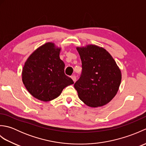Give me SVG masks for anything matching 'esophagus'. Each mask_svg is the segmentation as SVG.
<instances>
[{
	"instance_id": "34e87169",
	"label": "esophagus",
	"mask_w": 146,
	"mask_h": 146,
	"mask_svg": "<svg viewBox=\"0 0 146 146\" xmlns=\"http://www.w3.org/2000/svg\"><path fill=\"white\" fill-rule=\"evenodd\" d=\"M71 79L73 80V81L74 82H76V76H75V75H72V76H71Z\"/></svg>"
}]
</instances>
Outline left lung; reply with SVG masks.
I'll return each mask as SVG.
<instances>
[{
  "mask_svg": "<svg viewBox=\"0 0 146 146\" xmlns=\"http://www.w3.org/2000/svg\"><path fill=\"white\" fill-rule=\"evenodd\" d=\"M82 72L74 87L80 100L91 107H102L112 100L119 90L122 74L106 49L89 44L77 47Z\"/></svg>",
  "mask_w": 146,
  "mask_h": 146,
  "instance_id": "left-lung-1",
  "label": "left lung"
}]
</instances>
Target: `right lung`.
Segmentation results:
<instances>
[{"label":"right lung","instance_id":"right-lung-1","mask_svg":"<svg viewBox=\"0 0 146 146\" xmlns=\"http://www.w3.org/2000/svg\"><path fill=\"white\" fill-rule=\"evenodd\" d=\"M60 48L46 42L27 58L23 69V82L30 94L43 102L60 95L63 90L74 83L64 74V63L60 58Z\"/></svg>","mask_w":146,"mask_h":146}]
</instances>
